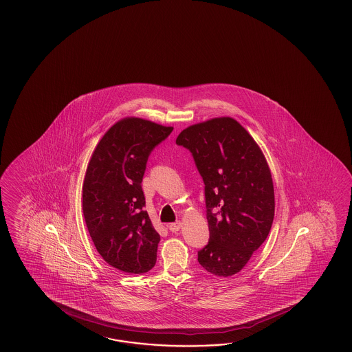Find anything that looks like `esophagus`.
<instances>
[{"mask_svg":"<svg viewBox=\"0 0 352 352\" xmlns=\"http://www.w3.org/2000/svg\"><path fill=\"white\" fill-rule=\"evenodd\" d=\"M181 221H176V223H173V224L168 225V229H170V232H179V229H181Z\"/></svg>","mask_w":352,"mask_h":352,"instance_id":"esophagus-1","label":"esophagus"}]
</instances>
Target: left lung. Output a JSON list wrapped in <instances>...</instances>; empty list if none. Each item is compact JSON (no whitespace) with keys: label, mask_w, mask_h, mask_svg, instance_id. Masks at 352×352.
I'll return each mask as SVG.
<instances>
[{"label":"left lung","mask_w":352,"mask_h":352,"mask_svg":"<svg viewBox=\"0 0 352 352\" xmlns=\"http://www.w3.org/2000/svg\"><path fill=\"white\" fill-rule=\"evenodd\" d=\"M194 156L205 184L209 244L202 268L230 277L267 239L274 217V187L261 147L238 120L219 117L192 124L176 138Z\"/></svg>","instance_id":"obj_1"}]
</instances>
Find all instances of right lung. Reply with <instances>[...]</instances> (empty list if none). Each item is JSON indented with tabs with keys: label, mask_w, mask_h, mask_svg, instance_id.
I'll return each instance as SVG.
<instances>
[{
	"label": "right lung",
	"mask_w": 352,
	"mask_h": 352,
	"mask_svg": "<svg viewBox=\"0 0 352 352\" xmlns=\"http://www.w3.org/2000/svg\"><path fill=\"white\" fill-rule=\"evenodd\" d=\"M173 127L127 117L109 128L91 153L82 182V214L98 253L116 270L141 274L157 259L158 234L143 206V175Z\"/></svg>",
	"instance_id": "obj_1"
}]
</instances>
